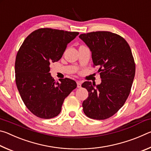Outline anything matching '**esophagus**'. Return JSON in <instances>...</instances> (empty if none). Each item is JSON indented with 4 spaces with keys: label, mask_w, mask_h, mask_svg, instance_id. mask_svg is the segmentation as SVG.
Here are the masks:
<instances>
[{
    "label": "esophagus",
    "mask_w": 151,
    "mask_h": 151,
    "mask_svg": "<svg viewBox=\"0 0 151 151\" xmlns=\"http://www.w3.org/2000/svg\"><path fill=\"white\" fill-rule=\"evenodd\" d=\"M76 84H77V87L78 88L81 87V81H77V82H76Z\"/></svg>",
    "instance_id": "esophagus-1"
}]
</instances>
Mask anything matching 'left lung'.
Masks as SVG:
<instances>
[{"mask_svg":"<svg viewBox=\"0 0 151 151\" xmlns=\"http://www.w3.org/2000/svg\"><path fill=\"white\" fill-rule=\"evenodd\" d=\"M79 38L90 49L94 66L100 67L101 78L100 85L89 81L82 85L88 92L83 111L91 119H108L124 105L131 92L135 75L131 48L121 36L108 31L81 34Z\"/></svg>","mask_w":151,"mask_h":151,"instance_id":"obj_1","label":"left lung"}]
</instances>
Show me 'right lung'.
<instances>
[{
    "mask_svg": "<svg viewBox=\"0 0 151 151\" xmlns=\"http://www.w3.org/2000/svg\"><path fill=\"white\" fill-rule=\"evenodd\" d=\"M78 34L40 29L28 36L18 51L15 61L18 91L27 109L39 118L57 116L64 100L76 88L75 81L65 78L57 83L49 72L50 64L60 59L66 46Z\"/></svg>",
    "mask_w": 151,
    "mask_h": 151,
    "instance_id": "right-lung-1",
    "label": "right lung"
}]
</instances>
